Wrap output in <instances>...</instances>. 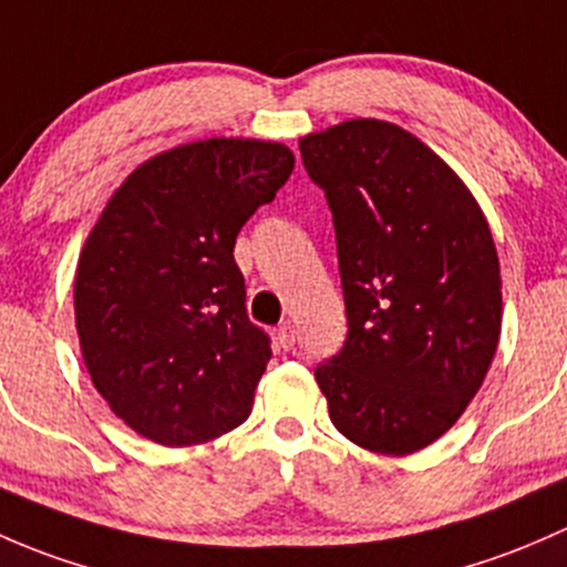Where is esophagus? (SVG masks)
<instances>
[{
	"label": "esophagus",
	"instance_id": "34e87169",
	"mask_svg": "<svg viewBox=\"0 0 567 567\" xmlns=\"http://www.w3.org/2000/svg\"><path fill=\"white\" fill-rule=\"evenodd\" d=\"M295 338H297V332H295V324H291V322H284L281 327H278V332H276V341L281 343L284 349H291V347H295Z\"/></svg>",
	"mask_w": 567,
	"mask_h": 567
}]
</instances>
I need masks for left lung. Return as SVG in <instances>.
Listing matches in <instances>:
<instances>
[{"label":"left lung","mask_w":567,"mask_h":567,"mask_svg":"<svg viewBox=\"0 0 567 567\" xmlns=\"http://www.w3.org/2000/svg\"><path fill=\"white\" fill-rule=\"evenodd\" d=\"M300 155L330 204L349 327L313 377L347 440L406 456L456 423L497 352L492 229L456 172L399 125L341 122Z\"/></svg>","instance_id":"8db88e82"}]
</instances>
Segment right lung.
Returning <instances> with one entry per match:
<instances>
[{
  "mask_svg": "<svg viewBox=\"0 0 567 567\" xmlns=\"http://www.w3.org/2000/svg\"><path fill=\"white\" fill-rule=\"evenodd\" d=\"M295 168L284 144L209 138L138 166L81 250L75 327L116 417L168 447L245 423L272 358L235 243Z\"/></svg>",
  "mask_w": 567,
  "mask_h": 567,
  "instance_id": "add662e5",
  "label": "right lung"
}]
</instances>
